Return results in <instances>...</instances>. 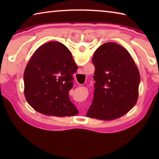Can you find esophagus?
<instances>
[{
	"mask_svg": "<svg viewBox=\"0 0 159 159\" xmlns=\"http://www.w3.org/2000/svg\"><path fill=\"white\" fill-rule=\"evenodd\" d=\"M83 112H85V109H83Z\"/></svg>",
	"mask_w": 159,
	"mask_h": 159,
	"instance_id": "esophagus-1",
	"label": "esophagus"
}]
</instances>
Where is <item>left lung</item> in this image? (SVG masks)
I'll use <instances>...</instances> for the list:
<instances>
[{
    "label": "left lung",
    "mask_w": 159,
    "mask_h": 159,
    "mask_svg": "<svg viewBox=\"0 0 159 159\" xmlns=\"http://www.w3.org/2000/svg\"><path fill=\"white\" fill-rule=\"evenodd\" d=\"M95 91L86 116L114 120L133 109L138 99L140 75L128 51L116 43L100 45L94 54Z\"/></svg>",
    "instance_id": "obj_1"
}]
</instances>
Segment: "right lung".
I'll return each mask as SVG.
<instances>
[{
	"instance_id": "1",
	"label": "right lung",
	"mask_w": 159,
	"mask_h": 159,
	"mask_svg": "<svg viewBox=\"0 0 159 159\" xmlns=\"http://www.w3.org/2000/svg\"><path fill=\"white\" fill-rule=\"evenodd\" d=\"M78 66L71 53L60 42L51 41L36 50L24 73L25 96L39 113L55 116L79 114L69 98L73 87L72 75Z\"/></svg>"
}]
</instances>
